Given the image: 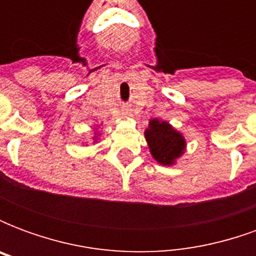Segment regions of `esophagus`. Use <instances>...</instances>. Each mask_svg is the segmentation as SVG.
Returning <instances> with one entry per match:
<instances>
[{
    "mask_svg": "<svg viewBox=\"0 0 256 256\" xmlns=\"http://www.w3.org/2000/svg\"><path fill=\"white\" fill-rule=\"evenodd\" d=\"M130 115H132V114H130V110H128V106L122 108V116L128 118V116H130Z\"/></svg>",
    "mask_w": 256,
    "mask_h": 256,
    "instance_id": "esophagus-1",
    "label": "esophagus"
}]
</instances>
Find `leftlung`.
Instances as JSON below:
<instances>
[{
  "instance_id": "obj_1",
  "label": "left lung",
  "mask_w": 256,
  "mask_h": 256,
  "mask_svg": "<svg viewBox=\"0 0 256 256\" xmlns=\"http://www.w3.org/2000/svg\"><path fill=\"white\" fill-rule=\"evenodd\" d=\"M144 134L150 155L163 166L174 164L186 146L182 134L164 120L150 119V126Z\"/></svg>"
}]
</instances>
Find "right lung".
Segmentation results:
<instances>
[{
	"label": "right lung",
	"instance_id": "right-lung-1",
	"mask_svg": "<svg viewBox=\"0 0 256 256\" xmlns=\"http://www.w3.org/2000/svg\"><path fill=\"white\" fill-rule=\"evenodd\" d=\"M94 138H96V137H94Z\"/></svg>",
	"mask_w": 256,
	"mask_h": 256
}]
</instances>
